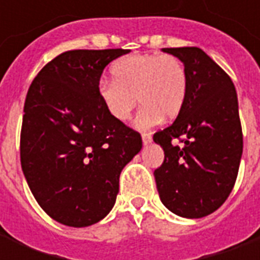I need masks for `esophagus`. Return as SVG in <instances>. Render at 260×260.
<instances>
[{
    "label": "esophagus",
    "mask_w": 260,
    "mask_h": 260,
    "mask_svg": "<svg viewBox=\"0 0 260 260\" xmlns=\"http://www.w3.org/2000/svg\"><path fill=\"white\" fill-rule=\"evenodd\" d=\"M142 142H143L145 146L150 145L152 143V136H150V134H142Z\"/></svg>",
    "instance_id": "34e87169"
}]
</instances>
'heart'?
<instances>
[{"instance_id":"b5f03b06","label":"heart","mask_w":260,"mask_h":260,"mask_svg":"<svg viewBox=\"0 0 260 260\" xmlns=\"http://www.w3.org/2000/svg\"><path fill=\"white\" fill-rule=\"evenodd\" d=\"M111 72L114 79L100 80L99 96L117 121H128L141 102L136 126L149 129L164 117H178L185 106L188 74L174 55L132 54L118 59Z\"/></svg>"}]
</instances>
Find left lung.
<instances>
[{"instance_id": "8db88e82", "label": "left lung", "mask_w": 260, "mask_h": 260, "mask_svg": "<svg viewBox=\"0 0 260 260\" xmlns=\"http://www.w3.org/2000/svg\"><path fill=\"white\" fill-rule=\"evenodd\" d=\"M161 51L185 65L188 93L173 125L153 136L164 150L154 180L170 212L201 218L223 205L237 180L242 156L237 91L229 75L201 48ZM180 137L184 145L174 147L171 141Z\"/></svg>"}]
</instances>
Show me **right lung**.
Instances as JSON below:
<instances>
[{
  "label": "right lung",
  "mask_w": 260,
  "mask_h": 260,
  "mask_svg": "<svg viewBox=\"0 0 260 260\" xmlns=\"http://www.w3.org/2000/svg\"><path fill=\"white\" fill-rule=\"evenodd\" d=\"M129 50L59 54L31 82L20 132L22 170L48 216L87 227L111 212L119 174L142 149L141 135L113 118L99 96L104 68Z\"/></svg>",
  "instance_id": "obj_1"
}]
</instances>
